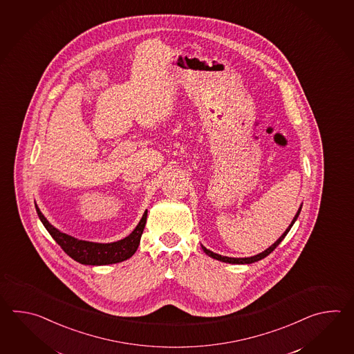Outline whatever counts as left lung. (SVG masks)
Returning a JSON list of instances; mask_svg holds the SVG:
<instances>
[{
	"label": "left lung",
	"mask_w": 354,
	"mask_h": 354,
	"mask_svg": "<svg viewBox=\"0 0 354 354\" xmlns=\"http://www.w3.org/2000/svg\"><path fill=\"white\" fill-rule=\"evenodd\" d=\"M301 207H302V205H300L299 210H297V212H296L295 218H292L291 224H290L286 230H285V233L282 234V235L279 236V239H277V241H274V243L272 244L270 248L266 249V250H263V252H262V253H259V254H256V256L253 257H245V258H232V257L220 256V254H218V253H214V252H211V250H209V249L205 248L203 245H201V247H203V250L205 252V253H206V254H207V256L211 257V258H214V259H218V261H220V262H225V263L250 264L254 263V262H258V261L263 259V258H266V257L268 256L270 253H272L274 249L279 247V243L285 239V236H286L287 233L290 232V229H291L292 225H294L295 221H296L297 218H299V215H300Z\"/></svg>",
	"instance_id": "1"
}]
</instances>
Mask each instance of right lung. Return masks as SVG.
<instances>
[{
    "label": "right lung",
    "mask_w": 354,
    "mask_h": 354,
    "mask_svg": "<svg viewBox=\"0 0 354 354\" xmlns=\"http://www.w3.org/2000/svg\"><path fill=\"white\" fill-rule=\"evenodd\" d=\"M35 209L38 212L39 218L46 226L48 233L52 235L54 241H57L68 256L75 262L88 266H107V264L120 263L127 261L136 252L140 244V238L143 234L144 226L147 223L148 210L144 211L143 216L136 229L129 234L127 238L113 243H95V241H81L75 236L58 230L52 225L35 203Z\"/></svg>",
    "instance_id": "1"
}]
</instances>
